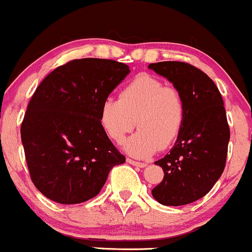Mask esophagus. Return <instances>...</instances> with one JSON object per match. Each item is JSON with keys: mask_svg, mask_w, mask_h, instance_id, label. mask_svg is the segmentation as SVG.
Returning <instances> with one entry per match:
<instances>
[{"mask_svg": "<svg viewBox=\"0 0 252 252\" xmlns=\"http://www.w3.org/2000/svg\"><path fill=\"white\" fill-rule=\"evenodd\" d=\"M126 162L130 165H134V166H136V167H145L146 166V162L135 161V160H132V159H126Z\"/></svg>", "mask_w": 252, "mask_h": 252, "instance_id": "1", "label": "esophagus"}]
</instances>
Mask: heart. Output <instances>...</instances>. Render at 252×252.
<instances>
[{
	"instance_id": "obj_1",
	"label": "heart",
	"mask_w": 252,
	"mask_h": 252,
	"mask_svg": "<svg viewBox=\"0 0 252 252\" xmlns=\"http://www.w3.org/2000/svg\"><path fill=\"white\" fill-rule=\"evenodd\" d=\"M184 118L182 93L149 74L135 76L121 91L120 99L107 96L99 112L100 126L115 142H121L136 121L140 131L129 137L123 148L141 159L167 148L181 132Z\"/></svg>"
}]
</instances>
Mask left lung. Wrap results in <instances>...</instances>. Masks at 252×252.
Here are the masks:
<instances>
[{
	"label": "left lung",
	"instance_id": "1",
	"mask_svg": "<svg viewBox=\"0 0 252 252\" xmlns=\"http://www.w3.org/2000/svg\"><path fill=\"white\" fill-rule=\"evenodd\" d=\"M182 93L185 118L170 153L156 161L164 179L152 195L164 206H184L203 197L222 175L229 128L217 85L202 70L184 62L148 65Z\"/></svg>",
	"mask_w": 252,
	"mask_h": 252
}]
</instances>
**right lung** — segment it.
I'll use <instances>...</instances> for the list:
<instances>
[{"label": "right lung", "instance_id": "1", "mask_svg": "<svg viewBox=\"0 0 252 252\" xmlns=\"http://www.w3.org/2000/svg\"><path fill=\"white\" fill-rule=\"evenodd\" d=\"M130 73L124 63L82 59L61 65L35 90L21 124L33 184L62 204L91 200L126 161L99 122L100 106Z\"/></svg>", "mask_w": 252, "mask_h": 252}]
</instances>
